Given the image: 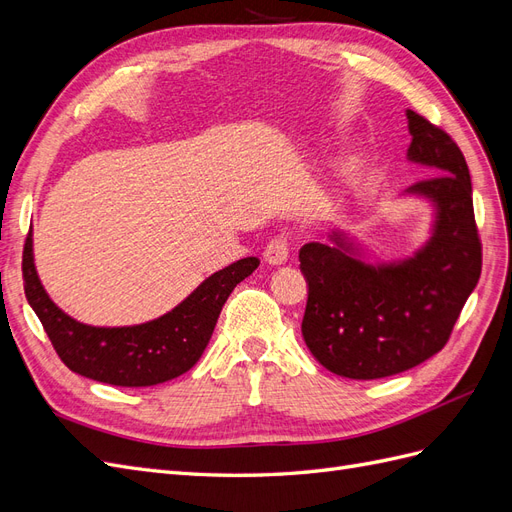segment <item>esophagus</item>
Here are the masks:
<instances>
[{"label":"esophagus","instance_id":"esophagus-1","mask_svg":"<svg viewBox=\"0 0 512 512\" xmlns=\"http://www.w3.org/2000/svg\"><path fill=\"white\" fill-rule=\"evenodd\" d=\"M265 260L273 267H280L288 260V239L286 237H275L265 247Z\"/></svg>","mask_w":512,"mask_h":512}]
</instances>
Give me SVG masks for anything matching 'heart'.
<instances>
[{"label":"heart","mask_w":512,"mask_h":512,"mask_svg":"<svg viewBox=\"0 0 512 512\" xmlns=\"http://www.w3.org/2000/svg\"><path fill=\"white\" fill-rule=\"evenodd\" d=\"M356 173H359V160L356 158H346L344 162H342V166H339V177H342L344 181H348V179H352Z\"/></svg>","instance_id":"b5f03b06"}]
</instances>
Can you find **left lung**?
Returning a JSON list of instances; mask_svg holds the SVG:
<instances>
[{"instance_id":"1","label":"left lung","mask_w":512,"mask_h":512,"mask_svg":"<svg viewBox=\"0 0 512 512\" xmlns=\"http://www.w3.org/2000/svg\"><path fill=\"white\" fill-rule=\"evenodd\" d=\"M408 162L433 177L404 196L431 205L427 241L412 256L369 262L363 243L337 228L299 252L307 282L303 339L337 376L376 380L440 352L480 277V241L466 158L444 130L406 111Z\"/></svg>"}]
</instances>
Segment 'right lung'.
I'll list each match as a JSON object with an SVG mask.
<instances>
[{
  "label": "right lung",
  "mask_w": 512,
  "mask_h": 512,
  "mask_svg": "<svg viewBox=\"0 0 512 512\" xmlns=\"http://www.w3.org/2000/svg\"><path fill=\"white\" fill-rule=\"evenodd\" d=\"M258 265L256 256L232 262L209 275L164 316L130 327H94L57 307L34 265L32 230L23 252V282L27 303L40 318L59 359L74 374L113 386H153L196 365L230 292Z\"/></svg>",
  "instance_id": "1"
}]
</instances>
